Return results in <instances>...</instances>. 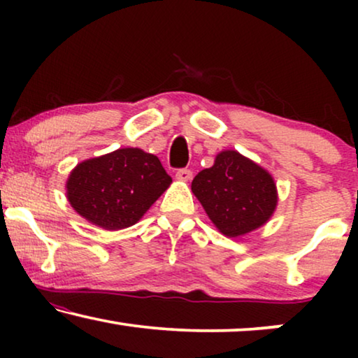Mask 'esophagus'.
<instances>
[{"instance_id": "34e87169", "label": "esophagus", "mask_w": 358, "mask_h": 358, "mask_svg": "<svg viewBox=\"0 0 358 358\" xmlns=\"http://www.w3.org/2000/svg\"><path fill=\"white\" fill-rule=\"evenodd\" d=\"M176 178H178L179 180H190L192 179V171L187 168H180L176 171Z\"/></svg>"}]
</instances>
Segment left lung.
<instances>
[{"label": "left lung", "mask_w": 358, "mask_h": 358, "mask_svg": "<svg viewBox=\"0 0 358 358\" xmlns=\"http://www.w3.org/2000/svg\"><path fill=\"white\" fill-rule=\"evenodd\" d=\"M192 192L215 227L229 238L261 227L277 205L272 176L238 151H222L212 168L200 171Z\"/></svg>", "instance_id": "obj_1"}]
</instances>
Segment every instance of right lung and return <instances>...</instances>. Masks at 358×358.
Returning a JSON list of instances; mask_svg holds the SVG:
<instances>
[{"mask_svg":"<svg viewBox=\"0 0 358 358\" xmlns=\"http://www.w3.org/2000/svg\"><path fill=\"white\" fill-rule=\"evenodd\" d=\"M173 182L155 155L122 148L78 164L66 182L81 217L106 229L131 227Z\"/></svg>","mask_w":358,"mask_h":358,"instance_id":"add662e5","label":"right lung"}]
</instances>
